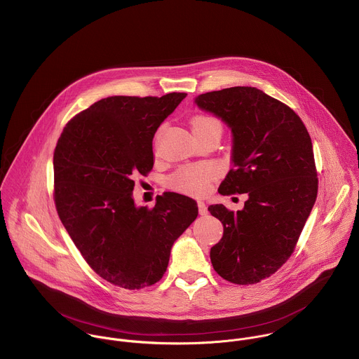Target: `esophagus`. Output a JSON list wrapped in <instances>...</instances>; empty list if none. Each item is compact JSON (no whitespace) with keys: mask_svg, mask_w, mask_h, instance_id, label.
Instances as JSON below:
<instances>
[{"mask_svg":"<svg viewBox=\"0 0 359 359\" xmlns=\"http://www.w3.org/2000/svg\"><path fill=\"white\" fill-rule=\"evenodd\" d=\"M198 209H199V215L201 216H206L209 212H208V206H206V203L205 202H202V201H199L198 202Z\"/></svg>","mask_w":359,"mask_h":359,"instance_id":"34e87169","label":"esophagus"}]
</instances>
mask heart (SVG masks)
<instances>
[{
	"instance_id": "obj_1",
	"label": "heart",
	"mask_w": 359,
	"mask_h": 359,
	"mask_svg": "<svg viewBox=\"0 0 359 359\" xmlns=\"http://www.w3.org/2000/svg\"><path fill=\"white\" fill-rule=\"evenodd\" d=\"M192 128L206 126V125H220L219 121L212 117L198 116L192 120ZM219 175V170L213 164H196L188 165L177 171L171 178L170 184L174 189L191 194V195H203L213 180Z\"/></svg>"
}]
</instances>
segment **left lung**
I'll use <instances>...</instances> for the list:
<instances>
[{"mask_svg":"<svg viewBox=\"0 0 359 359\" xmlns=\"http://www.w3.org/2000/svg\"><path fill=\"white\" fill-rule=\"evenodd\" d=\"M195 104L233 133V168L223 195L246 194L243 209L209 206L224 227L210 249L215 270L234 284H255L276 273L294 252L318 196L311 136L284 103L256 88L199 95Z\"/></svg>","mask_w":359,"mask_h":359,"instance_id":"obj_1","label":"left lung"}]
</instances>
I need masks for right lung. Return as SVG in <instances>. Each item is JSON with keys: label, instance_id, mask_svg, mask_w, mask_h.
Listing matches in <instances>:
<instances>
[{"label": "right lung", "instance_id": "1", "mask_svg": "<svg viewBox=\"0 0 359 359\" xmlns=\"http://www.w3.org/2000/svg\"><path fill=\"white\" fill-rule=\"evenodd\" d=\"M187 97L111 96L69 121L54 151V201L58 216L88 264L128 290L157 283L171 248L198 217L194 199L175 192L153 209L132 198L136 175L154 164L153 136Z\"/></svg>", "mask_w": 359, "mask_h": 359}]
</instances>
